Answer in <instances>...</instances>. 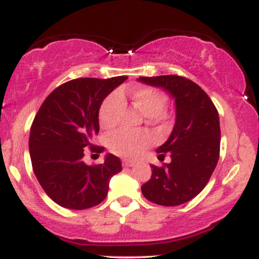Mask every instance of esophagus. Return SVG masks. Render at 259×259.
<instances>
[{
  "mask_svg": "<svg viewBox=\"0 0 259 259\" xmlns=\"http://www.w3.org/2000/svg\"><path fill=\"white\" fill-rule=\"evenodd\" d=\"M135 164V162L132 159H123V165L124 167H133Z\"/></svg>",
  "mask_w": 259,
  "mask_h": 259,
  "instance_id": "obj_1",
  "label": "esophagus"
}]
</instances>
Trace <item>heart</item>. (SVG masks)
Instances as JSON below:
<instances>
[{
  "instance_id": "1",
  "label": "heart",
  "mask_w": 259,
  "mask_h": 259,
  "mask_svg": "<svg viewBox=\"0 0 259 259\" xmlns=\"http://www.w3.org/2000/svg\"><path fill=\"white\" fill-rule=\"evenodd\" d=\"M134 106L146 118H157L164 112L168 99L163 92L152 88H138L132 91ZM123 107V95L114 92L103 100L100 107L99 118L101 125L113 127L117 124L118 115ZM151 139L145 133H129L118 130L108 140L113 153L123 157H135L150 145Z\"/></svg>"
}]
</instances>
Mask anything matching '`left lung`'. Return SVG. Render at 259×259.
I'll return each mask as SVG.
<instances>
[{"mask_svg":"<svg viewBox=\"0 0 259 259\" xmlns=\"http://www.w3.org/2000/svg\"><path fill=\"white\" fill-rule=\"evenodd\" d=\"M144 84L162 88L174 99L175 124L167 141L157 148L158 158L171 162L152 168L141 186L148 201L159 206H179L196 197L214 171L221 150L219 115L209 96L190 79L179 75L140 76Z\"/></svg>","mask_w":259,"mask_h":259,"instance_id":"left-lung-1","label":"left lung"}]
</instances>
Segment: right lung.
I'll use <instances>...</instances> for the list:
<instances>
[{
	"label": "right lung",
	"mask_w": 259,
	"mask_h": 259,
	"mask_svg": "<svg viewBox=\"0 0 259 259\" xmlns=\"http://www.w3.org/2000/svg\"><path fill=\"white\" fill-rule=\"evenodd\" d=\"M127 76L79 78L47 96L35 115L29 138L32 170L47 196L68 209H86L106 198L109 180L121 162L108 153L102 164L88 165L84 151H103L92 139L100 132L103 100Z\"/></svg>",
	"instance_id": "right-lung-1"
}]
</instances>
